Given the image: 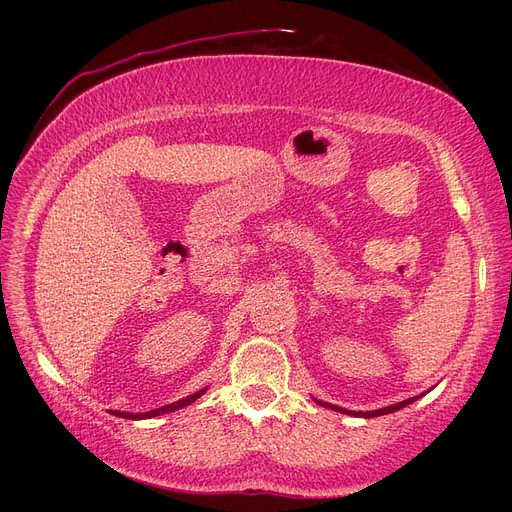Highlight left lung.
<instances>
[{"instance_id": "left-lung-1", "label": "left lung", "mask_w": 512, "mask_h": 512, "mask_svg": "<svg viewBox=\"0 0 512 512\" xmlns=\"http://www.w3.org/2000/svg\"><path fill=\"white\" fill-rule=\"evenodd\" d=\"M419 396H415V398H409V400H402V402H396V405H390V407H384V409H378V411H346V409H340V407H336V405H330V402H321V400H315L317 405H321V407H326V409H332V411H338V413H344V415H355V417H365V419H369V417H380V415H388V413H394V411H400L402 407H407V405H411V402H415Z\"/></svg>"}]
</instances>
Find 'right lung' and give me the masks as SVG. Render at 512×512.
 Segmentation results:
<instances>
[{
  "instance_id": "add662e5",
  "label": "right lung",
  "mask_w": 512,
  "mask_h": 512,
  "mask_svg": "<svg viewBox=\"0 0 512 512\" xmlns=\"http://www.w3.org/2000/svg\"><path fill=\"white\" fill-rule=\"evenodd\" d=\"M205 390H207V388H203V390H199V392H195V394H191V396H186V398H180V400L172 402V405H166V407H161V409H153V411H149V413L114 411V415H116V417H124V419H151V417H157V415L172 413V411H178V409H182V407H188V405H191V402H195L197 398H201V396L205 394Z\"/></svg>"
}]
</instances>
